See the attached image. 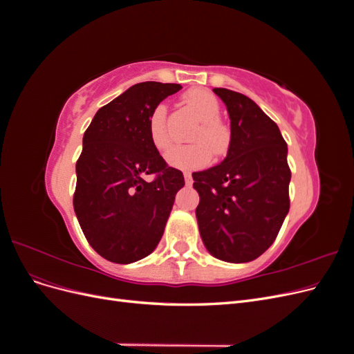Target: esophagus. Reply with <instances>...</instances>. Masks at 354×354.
<instances>
[{
  "mask_svg": "<svg viewBox=\"0 0 354 354\" xmlns=\"http://www.w3.org/2000/svg\"><path fill=\"white\" fill-rule=\"evenodd\" d=\"M183 176H185V181H186V185H187V186H190L192 183H194V180H192L190 173H185Z\"/></svg>",
  "mask_w": 354,
  "mask_h": 354,
  "instance_id": "obj_1",
  "label": "esophagus"
}]
</instances>
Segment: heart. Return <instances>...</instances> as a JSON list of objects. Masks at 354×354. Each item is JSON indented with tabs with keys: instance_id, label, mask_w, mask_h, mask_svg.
<instances>
[{
	"instance_id": "1",
	"label": "heart",
	"mask_w": 354,
	"mask_h": 354,
	"mask_svg": "<svg viewBox=\"0 0 354 354\" xmlns=\"http://www.w3.org/2000/svg\"><path fill=\"white\" fill-rule=\"evenodd\" d=\"M186 102L198 120L199 127L192 134V145H181L169 149L167 162L176 168L194 169L209 162L211 153L221 156L227 152L230 145V128L220 120V103L216 95L203 88L190 90ZM147 131L152 145L159 152H164L171 145L167 131V106L158 104L147 121Z\"/></svg>"
}]
</instances>
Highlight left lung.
<instances>
[{
	"label": "left lung",
	"mask_w": 354,
	"mask_h": 354,
	"mask_svg": "<svg viewBox=\"0 0 354 354\" xmlns=\"http://www.w3.org/2000/svg\"><path fill=\"white\" fill-rule=\"evenodd\" d=\"M212 91L227 108L230 145L223 162L192 174L199 233L212 257L248 263L274 242L289 211L288 146L279 127L250 97Z\"/></svg>",
	"instance_id": "8db88e82"
}]
</instances>
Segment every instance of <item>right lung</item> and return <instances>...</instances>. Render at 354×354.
I'll use <instances>...</instances> for the list:
<instances>
[{"label":"right lung","mask_w":354,"mask_h":354,"mask_svg":"<svg viewBox=\"0 0 354 354\" xmlns=\"http://www.w3.org/2000/svg\"><path fill=\"white\" fill-rule=\"evenodd\" d=\"M180 88L136 84L100 108L84 133L73 209L91 248L112 263L130 264L156 248L185 186L183 173L167 165L147 131L155 106ZM151 174L156 178L145 180Z\"/></svg>","instance_id":"1"}]
</instances>
